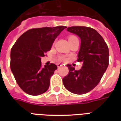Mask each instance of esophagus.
Instances as JSON below:
<instances>
[{
    "mask_svg": "<svg viewBox=\"0 0 121 121\" xmlns=\"http://www.w3.org/2000/svg\"><path fill=\"white\" fill-rule=\"evenodd\" d=\"M63 66V65L61 64H60V63H58V64H57V66H58V68H60V67H61V66Z\"/></svg>",
    "mask_w": 121,
    "mask_h": 121,
    "instance_id": "esophagus-1",
    "label": "esophagus"
}]
</instances>
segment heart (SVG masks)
<instances>
[{
  "instance_id": "obj_1",
  "label": "heart",
  "mask_w": 121,
  "mask_h": 121,
  "mask_svg": "<svg viewBox=\"0 0 121 121\" xmlns=\"http://www.w3.org/2000/svg\"><path fill=\"white\" fill-rule=\"evenodd\" d=\"M76 39H78V38L76 36H73V35H71V36H68V41H69L70 43V42L73 41ZM58 59H59V60H60V61L65 60V58L64 56H61L59 57Z\"/></svg>"
}]
</instances>
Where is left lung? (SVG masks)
Segmentation results:
<instances>
[{
    "label": "left lung",
    "mask_w": 121,
    "mask_h": 121,
    "mask_svg": "<svg viewBox=\"0 0 121 121\" xmlns=\"http://www.w3.org/2000/svg\"><path fill=\"white\" fill-rule=\"evenodd\" d=\"M67 31L80 38L77 61L83 65L79 70L67 65L69 73L63 78V83L68 91L82 95L95 88L101 80L109 65V48L103 38L93 28L72 26Z\"/></svg>",
    "instance_id": "8db88e82"
}]
</instances>
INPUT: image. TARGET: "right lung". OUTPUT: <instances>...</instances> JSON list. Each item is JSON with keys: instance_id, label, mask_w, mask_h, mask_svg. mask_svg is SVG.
<instances>
[{"instance_id": "obj_1", "label": "right lung", "mask_w": 121, "mask_h": 121, "mask_svg": "<svg viewBox=\"0 0 121 121\" xmlns=\"http://www.w3.org/2000/svg\"><path fill=\"white\" fill-rule=\"evenodd\" d=\"M66 26L33 28L22 34L10 52V69L19 87L26 94L38 95L49 86L57 69L55 64L41 66V57L51 49L53 42Z\"/></svg>"}]
</instances>
